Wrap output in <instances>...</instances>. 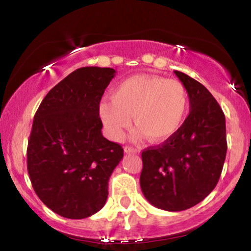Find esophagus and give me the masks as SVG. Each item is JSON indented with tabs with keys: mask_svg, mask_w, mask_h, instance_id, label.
Instances as JSON below:
<instances>
[{
	"mask_svg": "<svg viewBox=\"0 0 251 251\" xmlns=\"http://www.w3.org/2000/svg\"><path fill=\"white\" fill-rule=\"evenodd\" d=\"M124 151H125L126 154H129V153H132V154H139V153H140V151H139L138 148L131 147V146H126V147L124 148Z\"/></svg>",
	"mask_w": 251,
	"mask_h": 251,
	"instance_id": "obj_1",
	"label": "esophagus"
}]
</instances>
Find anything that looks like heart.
Wrapping results in <instances>:
<instances>
[{"mask_svg":"<svg viewBox=\"0 0 251 251\" xmlns=\"http://www.w3.org/2000/svg\"><path fill=\"white\" fill-rule=\"evenodd\" d=\"M189 110L185 85L177 80L156 75L139 74L116 85L112 97L100 100L98 113L107 133L120 140L132 124L136 135H147L151 141H164L182 127Z\"/></svg>","mask_w":251,"mask_h":251,"instance_id":"1","label":"heart"}]
</instances>
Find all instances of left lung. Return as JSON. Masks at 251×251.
<instances>
[{
  "label": "left lung",
  "instance_id": "1",
  "mask_svg": "<svg viewBox=\"0 0 251 251\" xmlns=\"http://www.w3.org/2000/svg\"><path fill=\"white\" fill-rule=\"evenodd\" d=\"M185 85L190 113L179 131L142 151L140 186L155 207L177 212L205 199L220 178L227 153L226 119L201 83L174 72Z\"/></svg>",
  "mask_w": 251,
  "mask_h": 251
}]
</instances>
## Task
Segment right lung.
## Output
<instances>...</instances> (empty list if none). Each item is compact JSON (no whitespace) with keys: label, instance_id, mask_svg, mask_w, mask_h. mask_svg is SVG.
Here are the masks:
<instances>
[{"label":"right lung","instance_id":"obj_1","mask_svg":"<svg viewBox=\"0 0 251 251\" xmlns=\"http://www.w3.org/2000/svg\"><path fill=\"white\" fill-rule=\"evenodd\" d=\"M112 68L82 67L46 95L34 115L27 173L41 201L56 214L84 219L105 205L109 178L124 149L102 134L98 105Z\"/></svg>","mask_w":251,"mask_h":251}]
</instances>
